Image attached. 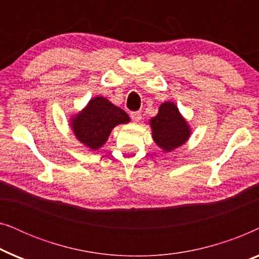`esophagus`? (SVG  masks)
<instances>
[{"label":"esophagus","mask_w":259,"mask_h":259,"mask_svg":"<svg viewBox=\"0 0 259 259\" xmlns=\"http://www.w3.org/2000/svg\"><path fill=\"white\" fill-rule=\"evenodd\" d=\"M131 119H132L134 122H139L141 120V113L139 111L132 112V113H131Z\"/></svg>","instance_id":"obj_1"}]
</instances>
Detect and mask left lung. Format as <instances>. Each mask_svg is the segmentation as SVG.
<instances>
[{
  "label": "left lung",
  "mask_w": 259,
  "mask_h": 259,
  "mask_svg": "<svg viewBox=\"0 0 259 259\" xmlns=\"http://www.w3.org/2000/svg\"><path fill=\"white\" fill-rule=\"evenodd\" d=\"M152 137L165 152H171L189 140L191 128L172 101L162 102L158 114L150 120Z\"/></svg>",
  "instance_id": "left-lung-1"
}]
</instances>
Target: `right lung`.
Instances as JSON below:
<instances>
[{"mask_svg":"<svg viewBox=\"0 0 259 259\" xmlns=\"http://www.w3.org/2000/svg\"><path fill=\"white\" fill-rule=\"evenodd\" d=\"M127 122L130 116L125 111L104 97H95L70 119V127L81 144L97 151L107 141L116 125Z\"/></svg>","mask_w":259,"mask_h":259,"instance_id":"obj_1","label":"right lung"}]
</instances>
